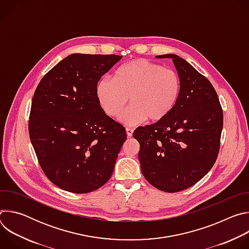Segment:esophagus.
<instances>
[{
    "label": "esophagus",
    "mask_w": 249,
    "mask_h": 249,
    "mask_svg": "<svg viewBox=\"0 0 249 249\" xmlns=\"http://www.w3.org/2000/svg\"><path fill=\"white\" fill-rule=\"evenodd\" d=\"M133 129H131V128H126V133H127V137L128 138H131L132 136H133Z\"/></svg>",
    "instance_id": "obj_1"
}]
</instances>
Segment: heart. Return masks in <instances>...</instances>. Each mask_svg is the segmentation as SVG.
I'll return each mask as SVG.
<instances>
[{
    "label": "heart",
    "instance_id": "1",
    "mask_svg": "<svg viewBox=\"0 0 249 249\" xmlns=\"http://www.w3.org/2000/svg\"><path fill=\"white\" fill-rule=\"evenodd\" d=\"M180 80L174 71L145 59L131 60L119 67L112 80L101 79L95 86L103 112L116 117L129 98L131 105L120 116L121 123L135 126L146 119L157 123L167 117L178 100Z\"/></svg>",
    "mask_w": 249,
    "mask_h": 249
}]
</instances>
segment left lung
I'll return each instance as SVG.
<instances>
[{
	"label": "left lung",
	"instance_id": "1",
	"mask_svg": "<svg viewBox=\"0 0 249 249\" xmlns=\"http://www.w3.org/2000/svg\"><path fill=\"white\" fill-rule=\"evenodd\" d=\"M171 58L180 80V94L163 120L138 127L139 160L146 180L159 190H185L210 171L218 158L223 130V109L210 81L188 62Z\"/></svg>",
	"mask_w": 249,
	"mask_h": 249
}]
</instances>
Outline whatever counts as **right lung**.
Instances as JSON below:
<instances>
[{"instance_id":"add662e5","label":"right lung","mask_w":249,"mask_h":249,"mask_svg":"<svg viewBox=\"0 0 249 249\" xmlns=\"http://www.w3.org/2000/svg\"><path fill=\"white\" fill-rule=\"evenodd\" d=\"M121 58L72 54L53 67L35 89L30 141L43 172L63 190L92 192L112 175L127 135L101 109L95 86Z\"/></svg>"}]
</instances>
